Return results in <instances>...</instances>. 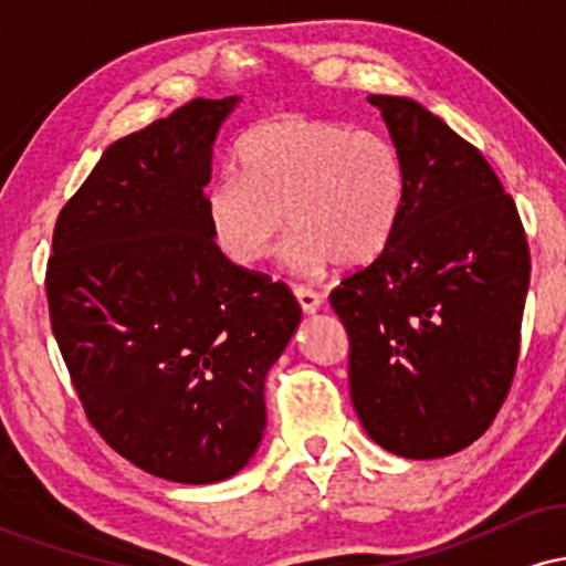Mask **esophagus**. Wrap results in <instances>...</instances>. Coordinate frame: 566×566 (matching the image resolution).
<instances>
[{"label": "esophagus", "mask_w": 566, "mask_h": 566, "mask_svg": "<svg viewBox=\"0 0 566 566\" xmlns=\"http://www.w3.org/2000/svg\"><path fill=\"white\" fill-rule=\"evenodd\" d=\"M295 297L297 303H301L303 314H316V311L322 308V295L319 292L308 290V287H295Z\"/></svg>", "instance_id": "esophagus-1"}]
</instances>
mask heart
<instances>
[{"mask_svg": "<svg viewBox=\"0 0 566 566\" xmlns=\"http://www.w3.org/2000/svg\"><path fill=\"white\" fill-rule=\"evenodd\" d=\"M237 161L205 191L212 242L237 265L261 263L284 220L282 261L303 276L373 261L394 237L405 165L386 135L287 114L244 133Z\"/></svg>", "mask_w": 566, "mask_h": 566, "instance_id": "b5f03b06", "label": "heart"}]
</instances>
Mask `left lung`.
<instances>
[{
	"label": "left lung",
	"instance_id": "obj_1",
	"mask_svg": "<svg viewBox=\"0 0 566 566\" xmlns=\"http://www.w3.org/2000/svg\"><path fill=\"white\" fill-rule=\"evenodd\" d=\"M405 165V205L373 263L329 303L348 329L350 401L375 444L460 452L495 420L518 359L530 247L469 140L412 97L369 95Z\"/></svg>",
	"mask_w": 566,
	"mask_h": 566
}]
</instances>
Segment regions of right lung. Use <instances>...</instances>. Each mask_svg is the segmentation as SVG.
Wrapping results in <instances>:
<instances>
[{
	"instance_id": "right-lung-1",
	"label": "right lung",
	"mask_w": 566,
	"mask_h": 566,
	"mask_svg": "<svg viewBox=\"0 0 566 566\" xmlns=\"http://www.w3.org/2000/svg\"><path fill=\"white\" fill-rule=\"evenodd\" d=\"M242 97L186 103L103 151L48 261L50 322L90 423L122 458L216 484L265 431V375L301 324L279 282L212 242L205 186Z\"/></svg>"
}]
</instances>
